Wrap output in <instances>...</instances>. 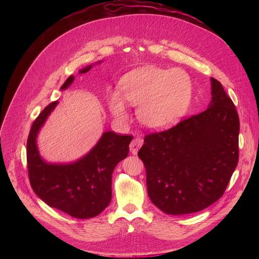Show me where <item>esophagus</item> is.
Instances as JSON below:
<instances>
[{
  "label": "esophagus",
  "mask_w": 259,
  "mask_h": 259,
  "mask_svg": "<svg viewBox=\"0 0 259 259\" xmlns=\"http://www.w3.org/2000/svg\"><path fill=\"white\" fill-rule=\"evenodd\" d=\"M142 143H143L142 139H140V138H134V139L131 141V143H130V152H131V154L136 155L137 152H138V150L141 147Z\"/></svg>",
  "instance_id": "obj_1"
}]
</instances>
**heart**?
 <instances>
[{
    "mask_svg": "<svg viewBox=\"0 0 259 259\" xmlns=\"http://www.w3.org/2000/svg\"><path fill=\"white\" fill-rule=\"evenodd\" d=\"M120 92L108 94L110 114L120 123L129 119L125 100L138 106L140 123L152 130L167 129L186 115L191 105L193 84L186 71L178 68L144 66L134 69L120 81Z\"/></svg>",
    "mask_w": 259,
    "mask_h": 259,
    "instance_id": "1",
    "label": "heart"
}]
</instances>
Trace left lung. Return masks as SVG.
I'll return each mask as SVG.
<instances>
[{"mask_svg":"<svg viewBox=\"0 0 259 259\" xmlns=\"http://www.w3.org/2000/svg\"><path fill=\"white\" fill-rule=\"evenodd\" d=\"M204 112L146 135L138 152L147 194L163 212H199L224 195L239 161L240 121L223 85L211 78Z\"/></svg>","mask_w":259,"mask_h":259,"instance_id":"left-lung-1","label":"left lung"}]
</instances>
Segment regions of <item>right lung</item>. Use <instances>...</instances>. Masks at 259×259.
Masks as SVG:
<instances>
[{"label":"right lung","instance_id":"right-lung-1","mask_svg":"<svg viewBox=\"0 0 259 259\" xmlns=\"http://www.w3.org/2000/svg\"><path fill=\"white\" fill-rule=\"evenodd\" d=\"M93 65L90 64L79 72L85 73ZM75 77L69 76L60 90L67 89ZM57 104L58 101H53L47 105L29 131L26 160L30 186L35 195L50 207L75 218H92L110 203L114 169L127 158L133 136L107 131L92 150L79 160L70 163L46 162L40 155L36 137Z\"/></svg>","mask_w":259,"mask_h":259}]
</instances>
